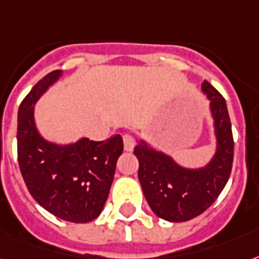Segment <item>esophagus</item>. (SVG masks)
<instances>
[{
	"instance_id": "1",
	"label": "esophagus",
	"mask_w": 259,
	"mask_h": 259,
	"mask_svg": "<svg viewBox=\"0 0 259 259\" xmlns=\"http://www.w3.org/2000/svg\"><path fill=\"white\" fill-rule=\"evenodd\" d=\"M122 138H123V147H125V151H133L134 145H136V141H134L133 136H130V134H123V137Z\"/></svg>"
}]
</instances>
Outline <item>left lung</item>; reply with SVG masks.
I'll use <instances>...</instances> for the list:
<instances>
[{
    "instance_id": "obj_1",
    "label": "left lung",
    "mask_w": 259,
    "mask_h": 259,
    "mask_svg": "<svg viewBox=\"0 0 259 259\" xmlns=\"http://www.w3.org/2000/svg\"><path fill=\"white\" fill-rule=\"evenodd\" d=\"M201 90L209 100L216 136V152L208 164L186 168L144 140L134 148L144 195L156 216L167 222H187L204 213L220 195L232 168L234 138L226 99L206 80Z\"/></svg>"
}]
</instances>
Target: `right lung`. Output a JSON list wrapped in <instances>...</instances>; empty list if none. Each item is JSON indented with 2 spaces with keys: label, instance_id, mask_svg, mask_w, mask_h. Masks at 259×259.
Instances as JSON below:
<instances>
[{
  "label": "right lung",
  "instance_id": "right-lung-1",
  "mask_svg": "<svg viewBox=\"0 0 259 259\" xmlns=\"http://www.w3.org/2000/svg\"><path fill=\"white\" fill-rule=\"evenodd\" d=\"M62 76L54 70L24 98L17 114V157L23 179L33 200L47 212L70 223H90L103 210L123 151L119 134L92 141L82 137L68 145L40 136L33 107L49 87Z\"/></svg>",
  "mask_w": 259,
  "mask_h": 259
}]
</instances>
